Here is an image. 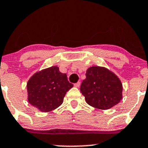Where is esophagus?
<instances>
[{"mask_svg":"<svg viewBox=\"0 0 148 148\" xmlns=\"http://www.w3.org/2000/svg\"><path fill=\"white\" fill-rule=\"evenodd\" d=\"M80 84H81V83H80V82H77V83H76V84H74V87L79 88V86H80Z\"/></svg>","mask_w":148,"mask_h":148,"instance_id":"1","label":"esophagus"}]
</instances>
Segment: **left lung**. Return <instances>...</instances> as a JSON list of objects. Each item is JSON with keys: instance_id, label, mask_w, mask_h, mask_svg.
<instances>
[{"instance_id": "1", "label": "left lung", "mask_w": 148, "mask_h": 148, "mask_svg": "<svg viewBox=\"0 0 148 148\" xmlns=\"http://www.w3.org/2000/svg\"><path fill=\"white\" fill-rule=\"evenodd\" d=\"M86 75L80 90L90 106L106 110L120 102L123 84L114 73L105 67L92 66L87 69Z\"/></svg>"}]
</instances>
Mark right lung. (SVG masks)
<instances>
[{
    "mask_svg": "<svg viewBox=\"0 0 148 148\" xmlns=\"http://www.w3.org/2000/svg\"><path fill=\"white\" fill-rule=\"evenodd\" d=\"M73 86L57 66L42 69L27 83L28 102L40 111L50 112L62 104L66 92Z\"/></svg>",
    "mask_w": 148,
    "mask_h": 148,
    "instance_id": "add662e5",
    "label": "right lung"
}]
</instances>
